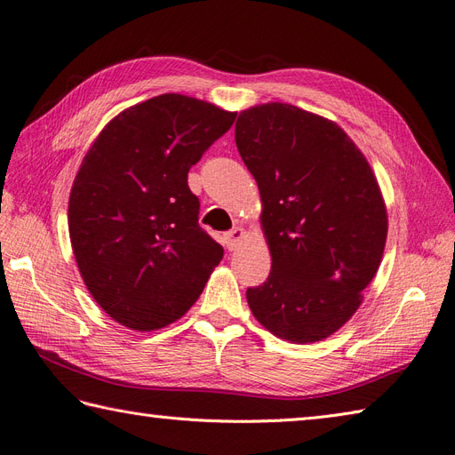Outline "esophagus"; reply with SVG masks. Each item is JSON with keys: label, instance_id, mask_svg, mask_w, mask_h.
Listing matches in <instances>:
<instances>
[{"label": "esophagus", "instance_id": "esophagus-1", "mask_svg": "<svg viewBox=\"0 0 455 455\" xmlns=\"http://www.w3.org/2000/svg\"><path fill=\"white\" fill-rule=\"evenodd\" d=\"M243 237H244V231H243L241 228H233L231 231H228L226 235H224L226 244H228V249H229V251H235Z\"/></svg>", "mask_w": 455, "mask_h": 455}]
</instances>
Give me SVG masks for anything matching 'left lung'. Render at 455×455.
<instances>
[{"instance_id": "obj_1", "label": "left lung", "mask_w": 455, "mask_h": 455, "mask_svg": "<svg viewBox=\"0 0 455 455\" xmlns=\"http://www.w3.org/2000/svg\"><path fill=\"white\" fill-rule=\"evenodd\" d=\"M235 142L259 189L271 252L267 281L246 301L275 336L324 339L359 309L379 267L387 211L376 176L334 121L292 104L244 109Z\"/></svg>"}]
</instances>
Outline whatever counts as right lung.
Instances as JSON below:
<instances>
[{"instance_id":"1","label":"right lung","mask_w":455,"mask_h":455,"mask_svg":"<svg viewBox=\"0 0 455 455\" xmlns=\"http://www.w3.org/2000/svg\"><path fill=\"white\" fill-rule=\"evenodd\" d=\"M233 121L204 100L159 94L109 121L84 157L70 241L91 296L119 324L149 332L180 319L222 259L188 172Z\"/></svg>"}]
</instances>
